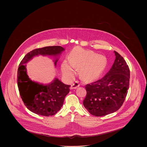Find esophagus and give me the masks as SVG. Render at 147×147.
<instances>
[{
  "label": "esophagus",
  "mask_w": 147,
  "mask_h": 147,
  "mask_svg": "<svg viewBox=\"0 0 147 147\" xmlns=\"http://www.w3.org/2000/svg\"><path fill=\"white\" fill-rule=\"evenodd\" d=\"M79 86H80V83H79V82H76L74 83H73L71 85L70 89H76Z\"/></svg>",
  "instance_id": "1"
}]
</instances>
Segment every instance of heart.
<instances>
[{
    "label": "heart",
    "instance_id": "b5f03b06",
    "mask_svg": "<svg viewBox=\"0 0 147 147\" xmlns=\"http://www.w3.org/2000/svg\"><path fill=\"white\" fill-rule=\"evenodd\" d=\"M107 60L105 56L99 55L81 48H76L70 55V59H65L62 64L64 75L72 78L76 74L77 68L80 69V74L86 80H94L99 77L105 69Z\"/></svg>",
    "mask_w": 147,
    "mask_h": 147
}]
</instances>
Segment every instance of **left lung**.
<instances>
[{
	"label": "left lung",
	"instance_id": "obj_1",
	"mask_svg": "<svg viewBox=\"0 0 147 147\" xmlns=\"http://www.w3.org/2000/svg\"><path fill=\"white\" fill-rule=\"evenodd\" d=\"M116 58L110 70L102 79L85 86V108L95 116L117 111L125 101L129 89L130 71L123 58L114 51Z\"/></svg>",
	"mask_w": 147,
	"mask_h": 147
}]
</instances>
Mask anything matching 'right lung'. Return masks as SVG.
Instances as JSON below:
<instances>
[{"instance_id": "right-lung-1", "label": "right lung", "mask_w": 147, "mask_h": 147, "mask_svg": "<svg viewBox=\"0 0 147 147\" xmlns=\"http://www.w3.org/2000/svg\"><path fill=\"white\" fill-rule=\"evenodd\" d=\"M64 50L61 46H48L34 49L24 57L18 70L17 82L21 98L30 111L37 115L49 116L55 115L61 109L64 98L69 92L70 85L63 84L58 79L46 85L31 80L27 74L26 64L34 57L59 56ZM58 59L56 58V65Z\"/></svg>"}]
</instances>
